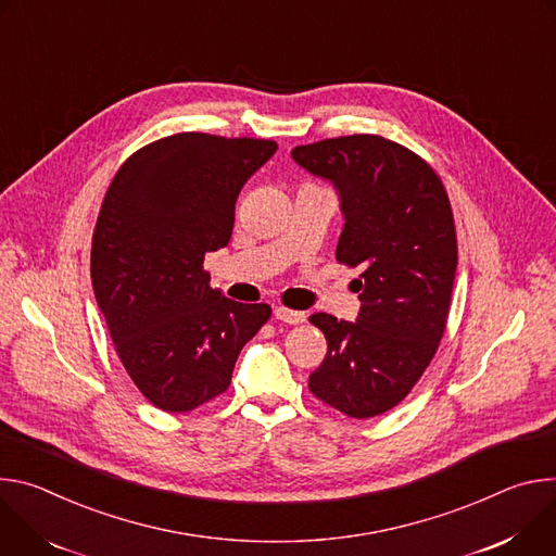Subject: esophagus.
<instances>
[{"instance_id": "obj_1", "label": "esophagus", "mask_w": 556, "mask_h": 556, "mask_svg": "<svg viewBox=\"0 0 556 556\" xmlns=\"http://www.w3.org/2000/svg\"><path fill=\"white\" fill-rule=\"evenodd\" d=\"M276 320L280 323H287V325H302L306 320V316L302 312H295V309H287V306H276L274 312Z\"/></svg>"}]
</instances>
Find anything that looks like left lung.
Returning <instances> with one entry per match:
<instances>
[{"mask_svg":"<svg viewBox=\"0 0 556 556\" xmlns=\"http://www.w3.org/2000/svg\"><path fill=\"white\" fill-rule=\"evenodd\" d=\"M291 156L333 182L344 214L336 258L362 269L355 323L309 318L327 338L309 391L355 419L382 415L417 384L446 329L457 269L448 194L421 156L378 135L298 146Z\"/></svg>","mask_w":556,"mask_h":556,"instance_id":"left-lung-1","label":"left lung"}]
</instances>
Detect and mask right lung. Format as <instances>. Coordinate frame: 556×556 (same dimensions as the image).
Segmentation results:
<instances>
[{"label":"right lung","mask_w":556,"mask_h":556,"mask_svg":"<svg viewBox=\"0 0 556 556\" xmlns=\"http://www.w3.org/2000/svg\"><path fill=\"white\" fill-rule=\"evenodd\" d=\"M269 139L180 132L114 174L92 233L90 276L121 364L161 410L188 413L231 382L240 349L269 320L210 287L205 254L231 238L236 199Z\"/></svg>","instance_id":"obj_1"}]
</instances>
